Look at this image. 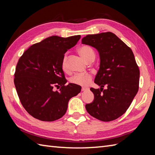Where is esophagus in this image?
<instances>
[{"label": "esophagus", "mask_w": 155, "mask_h": 155, "mask_svg": "<svg viewBox=\"0 0 155 155\" xmlns=\"http://www.w3.org/2000/svg\"><path fill=\"white\" fill-rule=\"evenodd\" d=\"M82 91H88V88H87V87H82Z\"/></svg>", "instance_id": "obj_1"}]
</instances>
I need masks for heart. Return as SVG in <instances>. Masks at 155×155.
Masks as SVG:
<instances>
[{
    "label": "heart",
    "mask_w": 155,
    "mask_h": 155,
    "mask_svg": "<svg viewBox=\"0 0 155 155\" xmlns=\"http://www.w3.org/2000/svg\"><path fill=\"white\" fill-rule=\"evenodd\" d=\"M78 51L79 54L87 62L93 61L95 58V52L93 48L88 45H83L78 48ZM67 54H65L62 61V68L64 71H67ZM92 75L89 73L76 74L70 78V82L80 86H87L92 81Z\"/></svg>",
    "instance_id": "heart-1"
}]
</instances>
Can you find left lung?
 Masks as SVG:
<instances>
[{
	"label": "left lung",
	"mask_w": 155,
	"mask_h": 155,
	"mask_svg": "<svg viewBox=\"0 0 155 155\" xmlns=\"http://www.w3.org/2000/svg\"><path fill=\"white\" fill-rule=\"evenodd\" d=\"M82 43L96 48L101 60L94 78L101 88H91L94 101L85 107L98 120H114L127 111L139 91L140 71L133 52L111 32L87 35Z\"/></svg>",
	"instance_id": "1"
}]
</instances>
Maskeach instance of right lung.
<instances>
[{"label": "right lung", "mask_w": 155, "mask_h": 155, "mask_svg": "<svg viewBox=\"0 0 155 155\" xmlns=\"http://www.w3.org/2000/svg\"><path fill=\"white\" fill-rule=\"evenodd\" d=\"M80 38V35L52 36L31 46L19 58L14 83L20 101L32 117L42 121L59 119L67 112L69 100L81 92L79 85H65L62 68L65 52Z\"/></svg>", "instance_id": "obj_1"}]
</instances>
